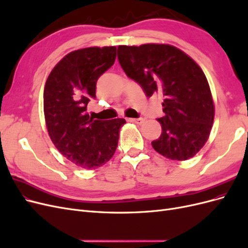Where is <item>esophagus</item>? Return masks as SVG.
I'll return each mask as SVG.
<instances>
[{
    "label": "esophagus",
    "mask_w": 248,
    "mask_h": 248,
    "mask_svg": "<svg viewBox=\"0 0 248 248\" xmlns=\"http://www.w3.org/2000/svg\"><path fill=\"white\" fill-rule=\"evenodd\" d=\"M130 121L131 122H133V123H136V124H138V125H141L142 123L145 122V119L144 118H138V119H130Z\"/></svg>",
    "instance_id": "1"
}]
</instances>
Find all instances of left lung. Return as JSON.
<instances>
[{"label": "left lung", "mask_w": 248, "mask_h": 248, "mask_svg": "<svg viewBox=\"0 0 248 248\" xmlns=\"http://www.w3.org/2000/svg\"><path fill=\"white\" fill-rule=\"evenodd\" d=\"M126 76L147 97H163L164 116L157 119L162 132L151 144L172 160H187L204 147L214 121V102L205 73L184 51L170 44L118 46Z\"/></svg>", "instance_id": "obj_1"}]
</instances>
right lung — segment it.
<instances>
[{
	"label": "right lung",
	"mask_w": 248,
	"mask_h": 248,
	"mask_svg": "<svg viewBox=\"0 0 248 248\" xmlns=\"http://www.w3.org/2000/svg\"><path fill=\"white\" fill-rule=\"evenodd\" d=\"M116 46H93L67 54L51 70L43 92L48 136L59 152L78 167H102L115 154L125 119L99 121L87 106L96 81L116 60Z\"/></svg>",
	"instance_id": "1"
}]
</instances>
